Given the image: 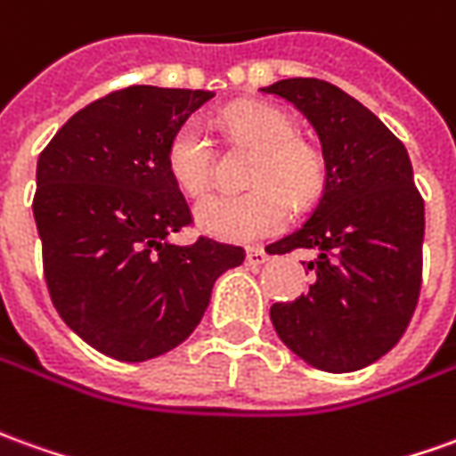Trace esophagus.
<instances>
[{
    "instance_id": "esophagus-1",
    "label": "esophagus",
    "mask_w": 456,
    "mask_h": 456,
    "mask_svg": "<svg viewBox=\"0 0 456 456\" xmlns=\"http://www.w3.org/2000/svg\"><path fill=\"white\" fill-rule=\"evenodd\" d=\"M247 261H249L251 266H261V264L269 261V254L261 249V247H249V249H247Z\"/></svg>"
}]
</instances>
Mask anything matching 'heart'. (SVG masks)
Returning <instances> with one entry per match:
<instances>
[{
    "label": "heart",
    "mask_w": 456,
    "mask_h": 456,
    "mask_svg": "<svg viewBox=\"0 0 456 456\" xmlns=\"http://www.w3.org/2000/svg\"><path fill=\"white\" fill-rule=\"evenodd\" d=\"M222 128L229 138L256 151L249 165L254 187L244 192H215L197 202V227L227 241H254L276 234L289 219V202L311 205L326 184V158L308 140L298 138L291 118L272 106L227 108ZM167 173L184 195L197 197L212 180V140L195 118L180 123L165 151Z\"/></svg>",
    "instance_id": "heart-1"
}]
</instances>
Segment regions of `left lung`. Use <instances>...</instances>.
<instances>
[{
  "label": "left lung",
  "instance_id": "8db88e82",
  "mask_svg": "<svg viewBox=\"0 0 456 456\" xmlns=\"http://www.w3.org/2000/svg\"><path fill=\"white\" fill-rule=\"evenodd\" d=\"M261 94L289 101L314 126L326 184L304 227L269 254L316 251V281L291 304L272 305L283 346L326 372H353L395 348L422 283L425 202L405 145L338 86L286 78Z\"/></svg>",
  "mask_w": 456,
  "mask_h": 456
}]
</instances>
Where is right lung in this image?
<instances>
[{"label":"right lung","mask_w":456,"mask_h":456,"mask_svg":"<svg viewBox=\"0 0 456 456\" xmlns=\"http://www.w3.org/2000/svg\"><path fill=\"white\" fill-rule=\"evenodd\" d=\"M212 91L130 86L69 118L37 162L34 219L51 301L78 338L123 362L177 348L244 249L170 234L190 207L167 173L175 128Z\"/></svg>","instance_id":"1"}]
</instances>
